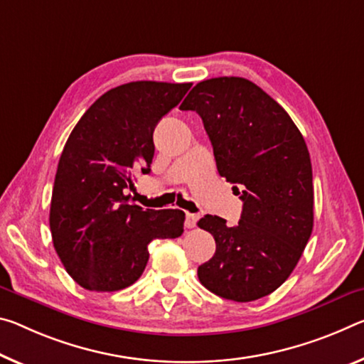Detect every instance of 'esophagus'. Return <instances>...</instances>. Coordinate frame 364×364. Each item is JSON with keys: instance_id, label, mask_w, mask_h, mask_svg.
<instances>
[{"instance_id": "1", "label": "esophagus", "mask_w": 364, "mask_h": 364, "mask_svg": "<svg viewBox=\"0 0 364 364\" xmlns=\"http://www.w3.org/2000/svg\"><path fill=\"white\" fill-rule=\"evenodd\" d=\"M198 220H199L198 213L186 212V222H184V227H186V228H194L196 223H198Z\"/></svg>"}]
</instances>
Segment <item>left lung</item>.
I'll return each mask as SVG.
<instances>
[{
  "instance_id": "8db88e82",
  "label": "left lung",
  "mask_w": 364,
  "mask_h": 364,
  "mask_svg": "<svg viewBox=\"0 0 364 364\" xmlns=\"http://www.w3.org/2000/svg\"><path fill=\"white\" fill-rule=\"evenodd\" d=\"M180 108L203 118L217 170L243 200L235 227L217 215L198 222L217 245L212 259L199 265L200 284L238 303L267 296L290 277L313 232L306 142L290 114L243 77L203 80Z\"/></svg>"
}]
</instances>
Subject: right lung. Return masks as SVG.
<instances>
[{"instance_id": "right-lung-1", "label": "right lung", "mask_w": 364, "mask_h": 364, "mask_svg": "<svg viewBox=\"0 0 364 364\" xmlns=\"http://www.w3.org/2000/svg\"><path fill=\"white\" fill-rule=\"evenodd\" d=\"M191 84L136 80L92 103L58 164L50 205L53 246L68 274L90 291H117L142 275L152 240L178 238L184 212L144 210L126 189L151 171L154 129Z\"/></svg>"}]
</instances>
